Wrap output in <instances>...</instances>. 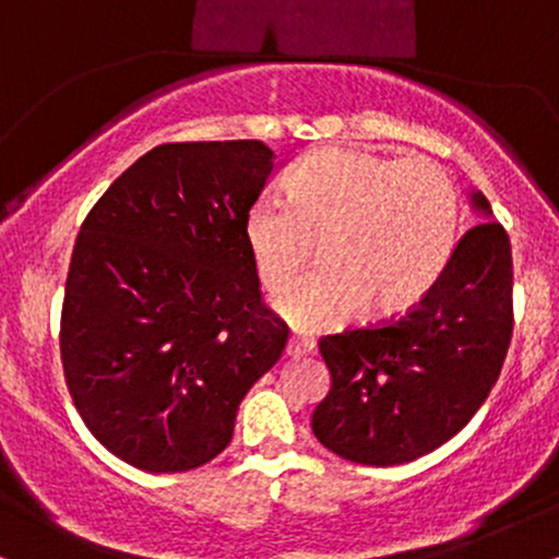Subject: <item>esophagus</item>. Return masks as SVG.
Segmentation results:
<instances>
[{"instance_id": "1", "label": "esophagus", "mask_w": 559, "mask_h": 559, "mask_svg": "<svg viewBox=\"0 0 559 559\" xmlns=\"http://www.w3.org/2000/svg\"><path fill=\"white\" fill-rule=\"evenodd\" d=\"M312 349H316V344L307 342V338H299V336H292L286 344V357H292V360H299V357H307L312 355Z\"/></svg>"}]
</instances>
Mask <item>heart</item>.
<instances>
[{"label":"heart","mask_w":559,"mask_h":559,"mask_svg":"<svg viewBox=\"0 0 559 559\" xmlns=\"http://www.w3.org/2000/svg\"><path fill=\"white\" fill-rule=\"evenodd\" d=\"M286 202L249 204L241 239L271 294L297 278L318 241L323 267L278 301L301 331L338 329L360 305L370 316L407 310L431 292L457 243L460 191L433 159L329 146L294 165Z\"/></svg>","instance_id":"obj_1"}]
</instances>
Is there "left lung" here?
I'll list each match as a JSON object with an SVG mask.
<instances>
[{"mask_svg":"<svg viewBox=\"0 0 559 559\" xmlns=\"http://www.w3.org/2000/svg\"><path fill=\"white\" fill-rule=\"evenodd\" d=\"M484 223L465 230L441 278L389 323L318 342L331 389L312 433L357 465L413 463L467 426L502 370L512 338L510 236L473 194Z\"/></svg>","mask_w":559,"mask_h":559,"instance_id":"left-lung-1","label":"left lung"}]
</instances>
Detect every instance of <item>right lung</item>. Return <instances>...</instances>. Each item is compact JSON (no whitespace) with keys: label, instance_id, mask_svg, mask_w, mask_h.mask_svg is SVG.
Returning a JSON list of instances; mask_svg holds the SVG:
<instances>
[{"label":"right lung","instance_id":"right-lung-1","mask_svg":"<svg viewBox=\"0 0 559 559\" xmlns=\"http://www.w3.org/2000/svg\"><path fill=\"white\" fill-rule=\"evenodd\" d=\"M273 159L262 141L159 144L79 230L62 370L94 439L139 471L186 473L217 457L288 342L241 239Z\"/></svg>","mask_w":559,"mask_h":559}]
</instances>
